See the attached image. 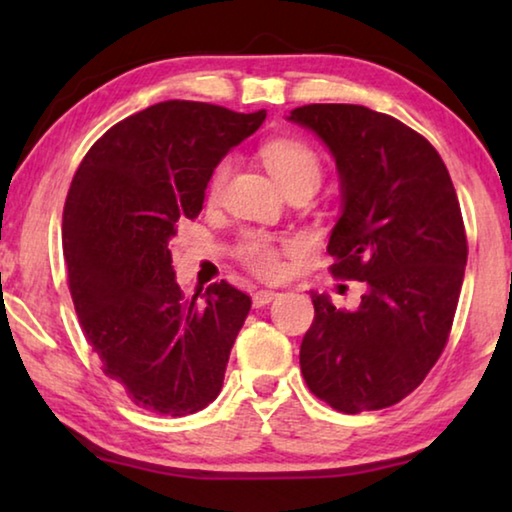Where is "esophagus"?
Listing matches in <instances>:
<instances>
[{"label":"esophagus","instance_id":"esophagus-1","mask_svg":"<svg viewBox=\"0 0 512 512\" xmlns=\"http://www.w3.org/2000/svg\"><path fill=\"white\" fill-rule=\"evenodd\" d=\"M275 298H277V293H275V291H268V289L257 291V293H253V307H255V309H259V307H266L268 302H273Z\"/></svg>","mask_w":512,"mask_h":512}]
</instances>
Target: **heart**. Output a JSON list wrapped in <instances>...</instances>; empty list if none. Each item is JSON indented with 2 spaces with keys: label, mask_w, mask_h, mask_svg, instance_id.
<instances>
[{
  "label": "heart",
  "mask_w": 512,
  "mask_h": 512,
  "mask_svg": "<svg viewBox=\"0 0 512 512\" xmlns=\"http://www.w3.org/2000/svg\"><path fill=\"white\" fill-rule=\"evenodd\" d=\"M262 160L282 189L302 183V180L318 185L320 180L318 155L309 144L296 140V137H277V140L266 142L262 146ZM228 171H230L228 160H223L219 167L214 169L210 178L212 198L221 194L225 178H228ZM239 253L244 257V262L259 275L275 277L282 273V259H280V253H277V248L271 244V239H266L262 235H250L244 244H241Z\"/></svg>",
  "instance_id": "obj_1"
}]
</instances>
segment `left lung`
<instances>
[{
    "label": "left lung",
    "instance_id": "obj_1",
    "mask_svg": "<svg viewBox=\"0 0 512 512\" xmlns=\"http://www.w3.org/2000/svg\"><path fill=\"white\" fill-rule=\"evenodd\" d=\"M287 119L314 133L339 171L332 273L366 284L352 311L311 291L300 370L336 411L386 409L422 384L454 323L467 264L456 189L438 151L384 112L311 103Z\"/></svg>",
    "mask_w": 512,
    "mask_h": 512
}]
</instances>
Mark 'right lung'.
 Wrapping results in <instances>:
<instances>
[{
  "label": "right lung",
  "mask_w": 512,
  "mask_h": 512,
  "mask_svg": "<svg viewBox=\"0 0 512 512\" xmlns=\"http://www.w3.org/2000/svg\"><path fill=\"white\" fill-rule=\"evenodd\" d=\"M264 119L266 110L155 103L94 142L69 187L63 253L76 314L103 372L142 409L178 418L221 393L250 298L225 280L185 298L169 241Z\"/></svg>",
  "instance_id": "obj_1"
}]
</instances>
